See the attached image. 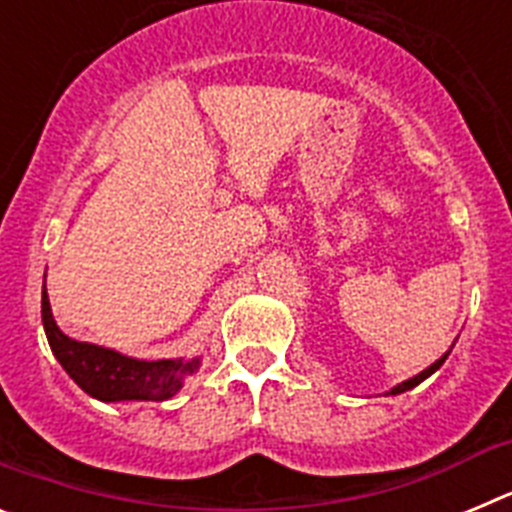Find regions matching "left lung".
Wrapping results in <instances>:
<instances>
[{"instance_id":"left-lung-1","label":"left lung","mask_w":512,"mask_h":512,"mask_svg":"<svg viewBox=\"0 0 512 512\" xmlns=\"http://www.w3.org/2000/svg\"><path fill=\"white\" fill-rule=\"evenodd\" d=\"M451 348H454V346H451ZM451 348H449V351H446V354L441 356V359H436V361H433V364L428 366V369H423V372H420V374H415L413 379H405V382H400V384H397V387H392V390L387 392V395H402V392H408V390H413V387H418V384L423 382V379H428V377H431L433 372H438V369H441V366H443V361L449 359Z\"/></svg>"}]
</instances>
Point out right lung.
<instances>
[{"label":"right lung","instance_id":"right-lung-1","mask_svg":"<svg viewBox=\"0 0 512 512\" xmlns=\"http://www.w3.org/2000/svg\"><path fill=\"white\" fill-rule=\"evenodd\" d=\"M43 328L48 346L63 372L69 374L81 390L99 402H164L184 387L202 366V359H133L115 348L69 338L53 320L48 292L43 287Z\"/></svg>","mask_w":512,"mask_h":512}]
</instances>
